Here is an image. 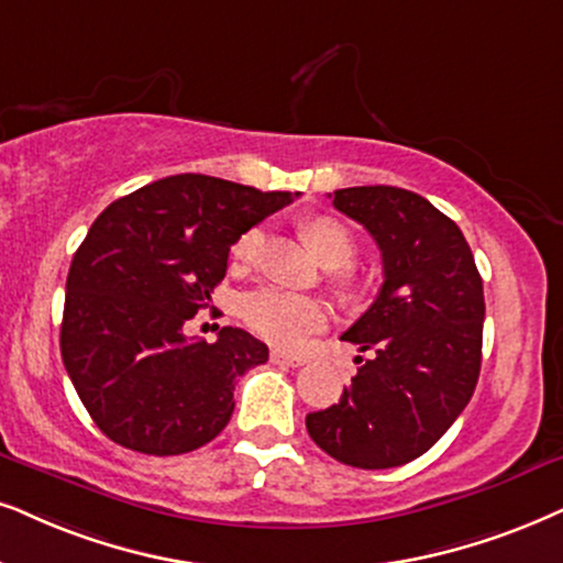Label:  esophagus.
I'll return each instance as SVG.
<instances>
[{
  "label": "esophagus",
  "mask_w": 563,
  "mask_h": 563,
  "mask_svg": "<svg viewBox=\"0 0 563 563\" xmlns=\"http://www.w3.org/2000/svg\"><path fill=\"white\" fill-rule=\"evenodd\" d=\"M269 361L277 366H303L306 358L303 355H294V353H286V351H273L269 353Z\"/></svg>",
  "instance_id": "34e87169"
}]
</instances>
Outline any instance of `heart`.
Masks as SVG:
<instances>
[{
  "instance_id": "obj_1",
  "label": "heart",
  "mask_w": 563,
  "mask_h": 563,
  "mask_svg": "<svg viewBox=\"0 0 563 563\" xmlns=\"http://www.w3.org/2000/svg\"><path fill=\"white\" fill-rule=\"evenodd\" d=\"M306 239L311 241L319 260L330 267H351L355 254H358V241L355 233L347 229L343 220L332 216H317L306 220ZM262 239V229H249L231 246V257L239 267H249L257 260ZM241 317L267 343L294 347L301 343L309 332H317L327 322V309L319 298H311L296 290L265 286L252 290L241 301Z\"/></svg>"
}]
</instances>
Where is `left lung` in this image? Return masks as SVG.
<instances>
[{
	"label": "left lung",
	"mask_w": 563,
	"mask_h": 563,
	"mask_svg": "<svg viewBox=\"0 0 563 563\" xmlns=\"http://www.w3.org/2000/svg\"><path fill=\"white\" fill-rule=\"evenodd\" d=\"M332 205L382 252L384 283L343 340L368 351L340 402L309 412L317 446L384 471L421 457L471 402L481 374L483 280L457 223L397 187L338 189Z\"/></svg>",
	"instance_id": "8db88e82"
}]
</instances>
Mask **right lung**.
Returning <instances> with one entry per match:
<instances>
[{
  "instance_id": "obj_1",
  "label": "right lung",
  "mask_w": 563,
  "mask_h": 563,
  "mask_svg": "<svg viewBox=\"0 0 563 563\" xmlns=\"http://www.w3.org/2000/svg\"><path fill=\"white\" fill-rule=\"evenodd\" d=\"M296 195L179 174L111 202L75 252L62 319V361L106 437L168 457L208 444L233 412L236 379L267 345L223 327L216 343L184 324L210 306L229 252Z\"/></svg>"
}]
</instances>
